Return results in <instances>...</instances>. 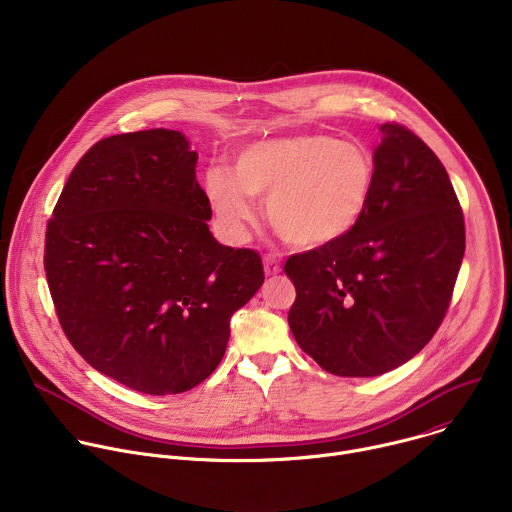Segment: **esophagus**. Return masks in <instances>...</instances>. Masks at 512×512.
Masks as SVG:
<instances>
[{"label":"esophagus","mask_w":512,"mask_h":512,"mask_svg":"<svg viewBox=\"0 0 512 512\" xmlns=\"http://www.w3.org/2000/svg\"><path fill=\"white\" fill-rule=\"evenodd\" d=\"M263 269H265V275H269V277H275V275L281 273V265H279V261H277L273 255H267V257H265Z\"/></svg>","instance_id":"34e87169"}]
</instances>
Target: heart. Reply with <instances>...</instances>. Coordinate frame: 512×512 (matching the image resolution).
Segmentation results:
<instances>
[{"instance_id":"obj_1","label":"heart","mask_w":512,"mask_h":512,"mask_svg":"<svg viewBox=\"0 0 512 512\" xmlns=\"http://www.w3.org/2000/svg\"><path fill=\"white\" fill-rule=\"evenodd\" d=\"M375 164L369 152L324 133L269 137L243 145L233 172L212 166L202 188L229 239H241L267 198V218L289 245L318 249L346 237L369 206Z\"/></svg>"}]
</instances>
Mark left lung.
I'll list each match as a JSON object with an SVG mask.
<instances>
[{
	"instance_id": "left-lung-1",
	"label": "left lung",
	"mask_w": 512,
	"mask_h": 512,
	"mask_svg": "<svg viewBox=\"0 0 512 512\" xmlns=\"http://www.w3.org/2000/svg\"><path fill=\"white\" fill-rule=\"evenodd\" d=\"M375 186L340 241L294 255L287 322L300 348L338 377H377L440 328L462 265L464 214L442 162L409 129L381 127Z\"/></svg>"
}]
</instances>
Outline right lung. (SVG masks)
Returning a JSON list of instances; mask_svg holds the SVG:
<instances>
[{"label": "right lung", "instance_id": "obj_1", "mask_svg": "<svg viewBox=\"0 0 512 512\" xmlns=\"http://www.w3.org/2000/svg\"><path fill=\"white\" fill-rule=\"evenodd\" d=\"M184 133L105 137L68 176L46 229L60 326L93 369L148 395L202 383L231 318L263 285L259 253L218 243Z\"/></svg>", "mask_w": 512, "mask_h": 512}]
</instances>
